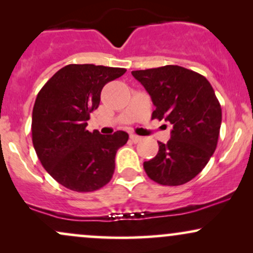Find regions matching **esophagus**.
<instances>
[{
  "label": "esophagus",
  "instance_id": "obj_1",
  "mask_svg": "<svg viewBox=\"0 0 253 253\" xmlns=\"http://www.w3.org/2000/svg\"><path fill=\"white\" fill-rule=\"evenodd\" d=\"M129 139L133 141V143H139V141H140L143 138H141V136H139V135H135V134H130Z\"/></svg>",
  "mask_w": 253,
  "mask_h": 253
}]
</instances>
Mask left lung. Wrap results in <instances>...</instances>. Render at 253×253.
<instances>
[{
    "mask_svg": "<svg viewBox=\"0 0 253 253\" xmlns=\"http://www.w3.org/2000/svg\"><path fill=\"white\" fill-rule=\"evenodd\" d=\"M149 92L152 119L172 125L167 144L158 141L155 158L144 162L152 181L181 185L201 172L216 149L221 106L207 78L178 65L132 71Z\"/></svg>",
    "mask_w": 253,
    "mask_h": 253,
    "instance_id": "left-lung-1",
    "label": "left lung"
}]
</instances>
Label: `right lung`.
Segmentation results:
<instances>
[{
	"label": "right lung",
	"mask_w": 253,
	"mask_h": 253,
	"mask_svg": "<svg viewBox=\"0 0 253 253\" xmlns=\"http://www.w3.org/2000/svg\"><path fill=\"white\" fill-rule=\"evenodd\" d=\"M126 72L123 68L70 64L46 82L32 114V140L42 167L68 189L88 193L112 179L117 151L128 134L110 135L85 128L97 109L102 88Z\"/></svg>",
	"instance_id": "right-lung-1"
}]
</instances>
